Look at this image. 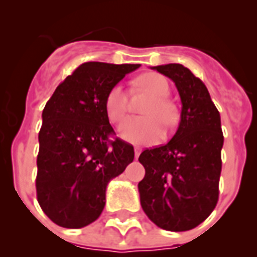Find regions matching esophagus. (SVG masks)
Segmentation results:
<instances>
[{"mask_svg": "<svg viewBox=\"0 0 257 257\" xmlns=\"http://www.w3.org/2000/svg\"><path fill=\"white\" fill-rule=\"evenodd\" d=\"M140 152H142V150H140V148H135V159H138V157H139V155H140Z\"/></svg>", "mask_w": 257, "mask_h": 257, "instance_id": "34e87169", "label": "esophagus"}]
</instances>
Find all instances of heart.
<instances>
[{
    "label": "heart",
    "instance_id": "obj_1",
    "mask_svg": "<svg viewBox=\"0 0 257 257\" xmlns=\"http://www.w3.org/2000/svg\"><path fill=\"white\" fill-rule=\"evenodd\" d=\"M138 88L151 96L142 109L143 117L127 118L119 127V137L133 144H153L164 137V126H173L178 118L177 106L169 100V83L156 72L137 79ZM105 113L113 123H119L127 111V95L120 84L111 87L105 97Z\"/></svg>",
    "mask_w": 257,
    "mask_h": 257
}]
</instances>
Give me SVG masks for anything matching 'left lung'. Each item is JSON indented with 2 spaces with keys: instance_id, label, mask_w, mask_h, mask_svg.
<instances>
[{
  "instance_id": "obj_1",
  "label": "left lung",
  "mask_w": 257,
  "mask_h": 257,
  "mask_svg": "<svg viewBox=\"0 0 257 257\" xmlns=\"http://www.w3.org/2000/svg\"><path fill=\"white\" fill-rule=\"evenodd\" d=\"M175 83L182 101L178 130L168 144L139 156L146 169L140 204L151 221L169 231L200 225L218 201L223 135L220 113L200 79L179 63L152 67Z\"/></svg>"
}]
</instances>
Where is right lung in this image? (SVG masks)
Returning a JSON list of instances; mask_svg holds the SVG:
<instances>
[{
  "mask_svg": "<svg viewBox=\"0 0 257 257\" xmlns=\"http://www.w3.org/2000/svg\"><path fill=\"white\" fill-rule=\"evenodd\" d=\"M140 65L85 62L56 88L43 110L36 194L58 226L80 229L101 214L107 183L134 160L105 113L111 87Z\"/></svg>",
  "mask_w": 257,
  "mask_h": 257,
  "instance_id": "add662e5",
  "label": "right lung"
}]
</instances>
